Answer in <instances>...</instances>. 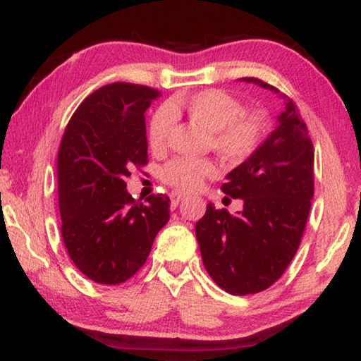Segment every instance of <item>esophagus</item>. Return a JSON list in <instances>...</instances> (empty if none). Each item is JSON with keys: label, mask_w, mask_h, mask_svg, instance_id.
<instances>
[{"label": "esophagus", "mask_w": 361, "mask_h": 361, "mask_svg": "<svg viewBox=\"0 0 361 361\" xmlns=\"http://www.w3.org/2000/svg\"><path fill=\"white\" fill-rule=\"evenodd\" d=\"M183 199H185V194H181V192H172V194H170V202H172L173 209L181 202Z\"/></svg>", "instance_id": "1"}]
</instances>
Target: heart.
Returning a JSON list of instances; mask_svg holds the SVG:
<instances>
[{
    "label": "heart",
    "instance_id": "b5f03b06",
    "mask_svg": "<svg viewBox=\"0 0 361 361\" xmlns=\"http://www.w3.org/2000/svg\"><path fill=\"white\" fill-rule=\"evenodd\" d=\"M173 116H185L210 132V146L226 162L248 161L259 148L266 132L262 111H245L239 100L218 89L176 95L152 116L148 140L154 151L167 148L173 133ZM218 166L209 157H176L162 169L161 178L176 191H197L204 181L215 178Z\"/></svg>",
    "mask_w": 361,
    "mask_h": 361
}]
</instances>
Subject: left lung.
Segmentation results:
<instances>
[{"instance_id":"obj_1","label":"left lung","mask_w":361,"mask_h":361,"mask_svg":"<svg viewBox=\"0 0 361 361\" xmlns=\"http://www.w3.org/2000/svg\"><path fill=\"white\" fill-rule=\"evenodd\" d=\"M243 81L279 94L258 78ZM226 180L223 191L242 199L243 210L231 215L209 204L195 237L219 288L255 295L276 283L295 258L314 197V145L295 102L286 99L276 130Z\"/></svg>"}]
</instances>
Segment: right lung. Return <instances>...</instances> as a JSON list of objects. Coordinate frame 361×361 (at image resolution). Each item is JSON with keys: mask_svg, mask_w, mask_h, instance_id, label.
Here are the masks:
<instances>
[{"mask_svg": "<svg viewBox=\"0 0 361 361\" xmlns=\"http://www.w3.org/2000/svg\"><path fill=\"white\" fill-rule=\"evenodd\" d=\"M157 89L113 82L97 89L73 113L57 156L62 237L71 261L100 285H119L148 259L170 218V199L127 192L133 167L148 164L145 111Z\"/></svg>", "mask_w": 361, "mask_h": 361, "instance_id": "add662e5", "label": "right lung"}]
</instances>
